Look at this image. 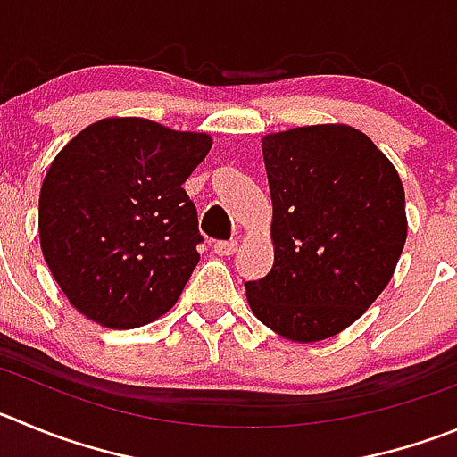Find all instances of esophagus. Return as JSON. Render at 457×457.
Returning a JSON list of instances; mask_svg holds the SVG:
<instances>
[{"label":"esophagus","instance_id":"1","mask_svg":"<svg viewBox=\"0 0 457 457\" xmlns=\"http://www.w3.org/2000/svg\"><path fill=\"white\" fill-rule=\"evenodd\" d=\"M237 248H238V243L234 241H219V243H214V254H219V257H229V254H234L237 253Z\"/></svg>","mask_w":457,"mask_h":457}]
</instances>
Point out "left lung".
<instances>
[{"label":"left lung","instance_id":"8db88e82","mask_svg":"<svg viewBox=\"0 0 457 457\" xmlns=\"http://www.w3.org/2000/svg\"><path fill=\"white\" fill-rule=\"evenodd\" d=\"M275 263L245 295L259 322L293 343L353 325L392 279L408 234L395 164L365 132L320 123L262 137Z\"/></svg>","mask_w":457,"mask_h":457}]
</instances>
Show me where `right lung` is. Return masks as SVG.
I'll list each match as a JSON object with an SVG mask.
<instances>
[{
    "instance_id": "right-lung-1",
    "label": "right lung",
    "mask_w": 457,
    "mask_h": 457,
    "mask_svg": "<svg viewBox=\"0 0 457 457\" xmlns=\"http://www.w3.org/2000/svg\"><path fill=\"white\" fill-rule=\"evenodd\" d=\"M209 148L207 132L108 117L54 157L40 189V248L85 318L135 329L176 304L203 241L182 185Z\"/></svg>"
}]
</instances>
